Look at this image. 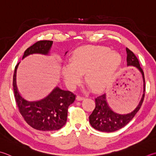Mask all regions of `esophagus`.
<instances>
[{"label":"esophagus","mask_w":156,"mask_h":156,"mask_svg":"<svg viewBox=\"0 0 156 156\" xmlns=\"http://www.w3.org/2000/svg\"><path fill=\"white\" fill-rule=\"evenodd\" d=\"M84 99V97H82V96H80V95H78L77 97H76V100L77 101H82Z\"/></svg>","instance_id":"34e87169"}]
</instances>
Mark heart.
I'll return each mask as SVG.
<instances>
[{
    "mask_svg": "<svg viewBox=\"0 0 156 156\" xmlns=\"http://www.w3.org/2000/svg\"><path fill=\"white\" fill-rule=\"evenodd\" d=\"M121 62L120 55L108 47L78 48L72 54L71 63L63 67L64 80L69 87L73 88L80 83L85 73L87 83L94 90H102L112 81Z\"/></svg>",
    "mask_w": 156,
    "mask_h": 156,
    "instance_id": "b5f03b06",
    "label": "heart"
}]
</instances>
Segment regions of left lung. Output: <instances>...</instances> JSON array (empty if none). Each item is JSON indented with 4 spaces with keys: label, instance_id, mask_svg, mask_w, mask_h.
Returning <instances> with one entry per match:
<instances>
[{
    "label": "left lung",
    "instance_id": "8db88e82",
    "mask_svg": "<svg viewBox=\"0 0 156 156\" xmlns=\"http://www.w3.org/2000/svg\"><path fill=\"white\" fill-rule=\"evenodd\" d=\"M127 66H133L141 72L143 80V94L139 104L135 110L127 114H119L113 112L106 101L105 94H101L94 99L95 108L89 115V122L94 129L101 132H114L123 128L135 116L142 105L145 97V76L139 62L135 55L126 48Z\"/></svg>",
    "mask_w": 156,
    "mask_h": 156
}]
</instances>
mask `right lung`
Returning a JSON list of instances; mask_svg holds the SVG:
<instances>
[{
    "mask_svg": "<svg viewBox=\"0 0 156 156\" xmlns=\"http://www.w3.org/2000/svg\"><path fill=\"white\" fill-rule=\"evenodd\" d=\"M53 44L51 41H39L27 48L23 59L33 53L47 55ZM15 68L13 87L15 102L19 112L24 120L34 129L42 131L57 130L66 124L68 118V109L74 102L76 94L69 90L56 87L50 94L38 101L30 102L21 97L16 86V69Z\"/></svg>",
    "mask_w": 156,
    "mask_h": 156,
    "instance_id": "obj_1",
    "label": "right lung"
}]
</instances>
